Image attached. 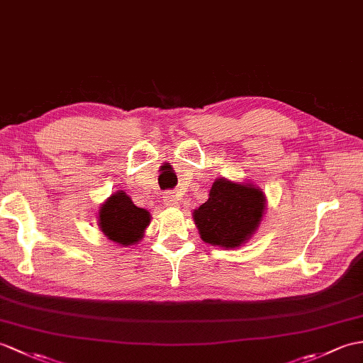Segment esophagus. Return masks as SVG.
<instances>
[{"label":"esophagus","mask_w":363,"mask_h":363,"mask_svg":"<svg viewBox=\"0 0 363 363\" xmlns=\"http://www.w3.org/2000/svg\"><path fill=\"white\" fill-rule=\"evenodd\" d=\"M164 202H165V206L176 207V206H178V198H176L174 193H172V191H167L165 195H164Z\"/></svg>","instance_id":"esophagus-1"}]
</instances>
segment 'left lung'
Masks as SVG:
<instances>
[{
  "instance_id": "obj_1",
  "label": "left lung",
  "mask_w": 363,
  "mask_h": 363,
  "mask_svg": "<svg viewBox=\"0 0 363 363\" xmlns=\"http://www.w3.org/2000/svg\"><path fill=\"white\" fill-rule=\"evenodd\" d=\"M264 212V195L254 185L216 179L208 199L193 212L202 241L233 249L250 238Z\"/></svg>"
}]
</instances>
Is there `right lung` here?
<instances>
[{"label": "right lung", "instance_id": "obj_1", "mask_svg": "<svg viewBox=\"0 0 363 363\" xmlns=\"http://www.w3.org/2000/svg\"><path fill=\"white\" fill-rule=\"evenodd\" d=\"M99 224L108 240L130 246L142 238L143 230L150 224V213L145 208L134 206L125 193L117 191L100 207Z\"/></svg>", "mask_w": 363, "mask_h": 363}]
</instances>
